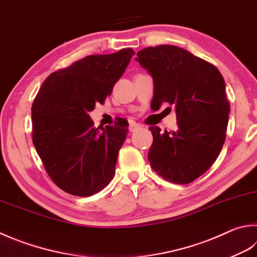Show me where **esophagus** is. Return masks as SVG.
<instances>
[{"mask_svg":"<svg viewBox=\"0 0 257 257\" xmlns=\"http://www.w3.org/2000/svg\"><path fill=\"white\" fill-rule=\"evenodd\" d=\"M141 128V126H140L139 124H137V123H131L130 124V126H128V130H130V132H132V133H134V132H137L138 130H140Z\"/></svg>","mask_w":257,"mask_h":257,"instance_id":"34e87169","label":"esophagus"}]
</instances>
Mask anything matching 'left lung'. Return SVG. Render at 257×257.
<instances>
[{"instance_id": "8db88e82", "label": "left lung", "mask_w": 257, "mask_h": 257, "mask_svg": "<svg viewBox=\"0 0 257 257\" xmlns=\"http://www.w3.org/2000/svg\"><path fill=\"white\" fill-rule=\"evenodd\" d=\"M135 59L152 75L153 108L176 106V130L150 126L151 167L177 185L195 181L216 161L225 142L230 112L225 80L210 62L176 46L148 47Z\"/></svg>"}]
</instances>
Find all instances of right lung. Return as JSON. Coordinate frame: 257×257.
Returning a JSON list of instances; mask_svg holds the SVG:
<instances>
[{
	"mask_svg": "<svg viewBox=\"0 0 257 257\" xmlns=\"http://www.w3.org/2000/svg\"><path fill=\"white\" fill-rule=\"evenodd\" d=\"M131 48L91 55L52 72L33 100L32 142L48 176L61 190L89 197L112 180L128 123L95 127L89 112L104 104L134 55Z\"/></svg>",
	"mask_w": 257,
	"mask_h": 257,
	"instance_id": "1",
	"label": "right lung"
}]
</instances>
